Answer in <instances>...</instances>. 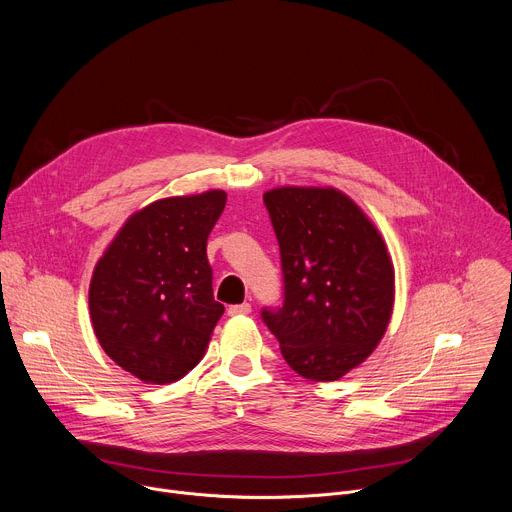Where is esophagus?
Masks as SVG:
<instances>
[{"instance_id":"esophagus-1","label":"esophagus","mask_w":512,"mask_h":512,"mask_svg":"<svg viewBox=\"0 0 512 512\" xmlns=\"http://www.w3.org/2000/svg\"><path fill=\"white\" fill-rule=\"evenodd\" d=\"M247 314H251V304L229 306V316H247Z\"/></svg>"}]
</instances>
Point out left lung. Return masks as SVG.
<instances>
[{"mask_svg":"<svg viewBox=\"0 0 512 512\" xmlns=\"http://www.w3.org/2000/svg\"><path fill=\"white\" fill-rule=\"evenodd\" d=\"M279 243L283 302L261 318L285 362L310 381H336L367 358L393 312L395 273L385 241L334 188L263 194Z\"/></svg>","mask_w":512,"mask_h":512,"instance_id":"1","label":"left lung"}]
</instances>
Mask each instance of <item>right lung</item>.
Listing matches in <instances>:
<instances>
[{
    "instance_id": "add662e5",
    "label": "right lung",
    "mask_w": 512,
    "mask_h": 512,
    "mask_svg": "<svg viewBox=\"0 0 512 512\" xmlns=\"http://www.w3.org/2000/svg\"><path fill=\"white\" fill-rule=\"evenodd\" d=\"M225 204L223 190H210L145 206L95 267L89 308L99 344L143 383L166 385L192 371L225 312L206 257Z\"/></svg>"
}]
</instances>
